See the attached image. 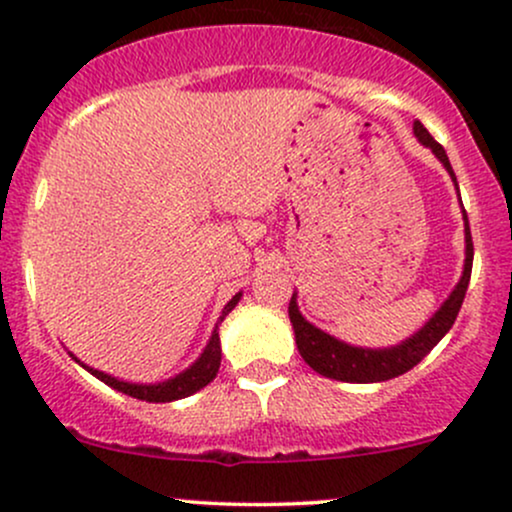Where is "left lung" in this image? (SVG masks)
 <instances>
[{"instance_id": "8db88e82", "label": "left lung", "mask_w": 512, "mask_h": 512, "mask_svg": "<svg viewBox=\"0 0 512 512\" xmlns=\"http://www.w3.org/2000/svg\"><path fill=\"white\" fill-rule=\"evenodd\" d=\"M414 134L421 144L428 146V149L438 156V161L443 163L445 170L450 173V178L455 180L457 185V178L455 173H452V166L443 146L428 134V129L421 125V122H414ZM464 243L467 245H464V272L460 284L452 289L448 301L440 305L438 313L433 315L414 337L404 339L402 344L390 346V349H361V346L344 344L339 342V339L330 337L327 332L317 330L315 325H310V322L301 315V310H298L296 305V293H293L289 303V317L293 322L296 344L303 361L308 363L315 373L332 380H342V383H383V380L397 378V375L414 368L416 363H419L421 358H424L428 351L450 332V327L455 325L457 313H460L462 308L474 260V243L472 231H469L467 211H464Z\"/></svg>"}]
</instances>
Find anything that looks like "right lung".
Masks as SVG:
<instances>
[{
	"label": "right lung",
	"instance_id": "right-lung-1",
	"mask_svg": "<svg viewBox=\"0 0 512 512\" xmlns=\"http://www.w3.org/2000/svg\"><path fill=\"white\" fill-rule=\"evenodd\" d=\"M238 301H240V293H236V296H233L231 301L226 303V308H223L219 320H223V317L231 313V310L238 305ZM72 358L76 363H79V366H84V363H81L74 354H72ZM219 366H221V342H219V332L214 330V334H211V339L207 344V349H204V354L199 356L190 368L182 370V373L175 375V378L163 380V383H156V385L125 383V380H117V378H113V375L103 373V370L88 368V366H84V368L91 375H96L101 383L110 385L117 392H125V395H129V397L144 399V402H173V399L195 395L197 390H202L204 385H209L211 380L216 378V373H219Z\"/></svg>",
	"mask_w": 512,
	"mask_h": 512
}]
</instances>
